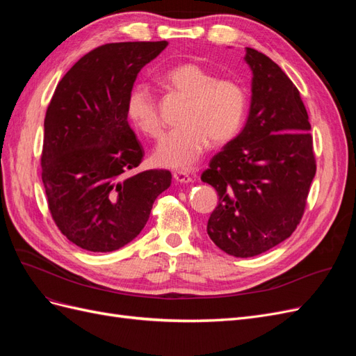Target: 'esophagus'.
I'll use <instances>...</instances> for the list:
<instances>
[{"label":"esophagus","instance_id":"obj_1","mask_svg":"<svg viewBox=\"0 0 356 356\" xmlns=\"http://www.w3.org/2000/svg\"><path fill=\"white\" fill-rule=\"evenodd\" d=\"M174 179L177 181V182H179V184H188V182H191L193 181V178H191V175L190 174H187V172H174Z\"/></svg>","mask_w":356,"mask_h":356}]
</instances>
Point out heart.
Returning <instances> with one entry per match:
<instances>
[{
  "label": "heart",
  "mask_w": 356,
  "mask_h": 356,
  "mask_svg": "<svg viewBox=\"0 0 356 356\" xmlns=\"http://www.w3.org/2000/svg\"><path fill=\"white\" fill-rule=\"evenodd\" d=\"M161 80L187 104L181 126L161 138L153 153L154 163L186 170L195 166L209 143L224 145L241 132L246 113V95L239 83L218 75L195 62L169 68ZM126 113L139 132L149 138L161 134L157 101L147 86L139 84L127 96Z\"/></svg>",
  "instance_id": "obj_1"
}]
</instances>
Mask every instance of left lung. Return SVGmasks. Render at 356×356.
Returning a JSON list of instances; mask_svg holds the SVG:
<instances>
[{
  "label": "left lung",
  "instance_id": "left-lung-1",
  "mask_svg": "<svg viewBox=\"0 0 356 356\" xmlns=\"http://www.w3.org/2000/svg\"><path fill=\"white\" fill-rule=\"evenodd\" d=\"M251 105L242 132L211 160L200 179L220 203L207 232L233 257L263 254L288 239L303 217L316 174L306 106L270 58L246 47Z\"/></svg>",
  "mask_w": 356,
  "mask_h": 356
}]
</instances>
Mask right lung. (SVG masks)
Segmentation results:
<instances>
[{
	"instance_id": "obj_1",
	"label": "right lung",
	"mask_w": 356,
	"mask_h": 356,
	"mask_svg": "<svg viewBox=\"0 0 356 356\" xmlns=\"http://www.w3.org/2000/svg\"><path fill=\"white\" fill-rule=\"evenodd\" d=\"M168 41L111 42L89 51L63 75L44 118L41 168L49 209L67 239L111 252L141 233L169 170L134 172L144 149L126 104L138 72Z\"/></svg>"
}]
</instances>
